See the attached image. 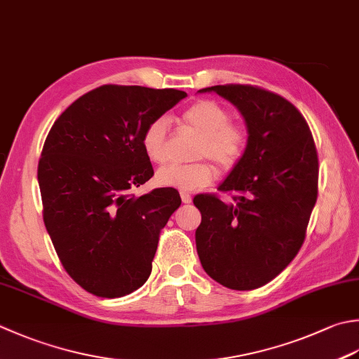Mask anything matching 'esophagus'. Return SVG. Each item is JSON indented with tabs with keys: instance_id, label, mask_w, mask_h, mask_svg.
I'll return each instance as SVG.
<instances>
[{
	"instance_id": "34e87169",
	"label": "esophagus",
	"mask_w": 359,
	"mask_h": 359,
	"mask_svg": "<svg viewBox=\"0 0 359 359\" xmlns=\"http://www.w3.org/2000/svg\"><path fill=\"white\" fill-rule=\"evenodd\" d=\"M180 198H182V202H184V203L191 202V194L187 193V191H180Z\"/></svg>"
}]
</instances>
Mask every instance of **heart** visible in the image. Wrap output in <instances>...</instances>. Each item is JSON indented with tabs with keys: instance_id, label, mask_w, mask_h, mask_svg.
<instances>
[{
	"instance_id": "1",
	"label": "heart",
	"mask_w": 359,
	"mask_h": 359,
	"mask_svg": "<svg viewBox=\"0 0 359 359\" xmlns=\"http://www.w3.org/2000/svg\"><path fill=\"white\" fill-rule=\"evenodd\" d=\"M230 111L216 101L194 102L184 111L182 123L202 135L198 157H210L224 170L240 161L249 143V133L243 126L233 124ZM143 151L154 163H165L170 157V121L165 116L154 118L146 126L142 137ZM215 177L213 166L207 161L191 165L171 163L160 168L156 180L160 187L182 191H196L208 185Z\"/></svg>"
}]
</instances>
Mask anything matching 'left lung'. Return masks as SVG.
I'll list each match as a JSON object with an SVG mask.
<instances>
[{
    "label": "left lung",
    "instance_id": "8db88e82",
    "mask_svg": "<svg viewBox=\"0 0 359 359\" xmlns=\"http://www.w3.org/2000/svg\"><path fill=\"white\" fill-rule=\"evenodd\" d=\"M215 91L241 111L249 133L243 158L219 191L193 199L202 215L196 230L201 264L230 290L249 291L269 283L297 255L318 199V151L305 118L272 91L227 83Z\"/></svg>",
    "mask_w": 359,
    "mask_h": 359
}]
</instances>
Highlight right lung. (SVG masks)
Here are the masks:
<instances>
[{"label": "right lung", "mask_w": 359, "mask_h": 359, "mask_svg": "<svg viewBox=\"0 0 359 359\" xmlns=\"http://www.w3.org/2000/svg\"><path fill=\"white\" fill-rule=\"evenodd\" d=\"M187 96L174 88L102 86L55 119L39 160L43 221L68 276L97 297H123L151 276L174 188L137 198L154 175L143 130Z\"/></svg>", "instance_id": "add662e5"}]
</instances>
